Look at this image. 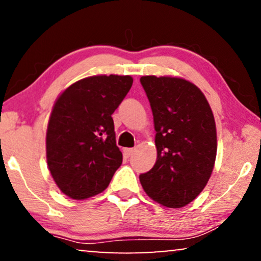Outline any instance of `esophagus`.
<instances>
[{
  "label": "esophagus",
  "mask_w": 261,
  "mask_h": 261,
  "mask_svg": "<svg viewBox=\"0 0 261 261\" xmlns=\"http://www.w3.org/2000/svg\"><path fill=\"white\" fill-rule=\"evenodd\" d=\"M135 149L134 148H124L123 149V155L126 156V158H129L130 155H133Z\"/></svg>",
  "instance_id": "esophagus-1"
}]
</instances>
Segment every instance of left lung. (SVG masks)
Wrapping results in <instances>:
<instances>
[{"label":"left lung","mask_w":261,"mask_h":261,"mask_svg":"<svg viewBox=\"0 0 261 261\" xmlns=\"http://www.w3.org/2000/svg\"><path fill=\"white\" fill-rule=\"evenodd\" d=\"M154 121L156 162L140 174L149 197L169 208L194 201L208 183L215 164V120L202 91L174 77L144 76Z\"/></svg>","instance_id":"8db88e82"}]
</instances>
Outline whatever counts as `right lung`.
<instances>
[{
	"instance_id": "right-lung-1",
	"label": "right lung",
	"mask_w": 261,
	"mask_h": 261,
	"mask_svg": "<svg viewBox=\"0 0 261 261\" xmlns=\"http://www.w3.org/2000/svg\"><path fill=\"white\" fill-rule=\"evenodd\" d=\"M133 84L130 76L78 81L57 99L48 121L46 154L58 188L73 199L102 192L122 164L113 113Z\"/></svg>"
}]
</instances>
